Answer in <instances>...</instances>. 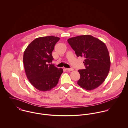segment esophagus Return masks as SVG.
Masks as SVG:
<instances>
[{
    "mask_svg": "<svg viewBox=\"0 0 128 128\" xmlns=\"http://www.w3.org/2000/svg\"><path fill=\"white\" fill-rule=\"evenodd\" d=\"M66 70L67 71H69V72H72V71H73V69L71 68H66Z\"/></svg>",
    "mask_w": 128,
    "mask_h": 128,
    "instance_id": "34e87169",
    "label": "esophagus"
}]
</instances>
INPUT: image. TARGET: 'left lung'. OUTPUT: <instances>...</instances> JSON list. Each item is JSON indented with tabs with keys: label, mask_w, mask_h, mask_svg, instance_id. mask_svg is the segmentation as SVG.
Instances as JSON below:
<instances>
[{
	"label": "left lung",
	"mask_w": 128,
	"mask_h": 128,
	"mask_svg": "<svg viewBox=\"0 0 128 128\" xmlns=\"http://www.w3.org/2000/svg\"><path fill=\"white\" fill-rule=\"evenodd\" d=\"M68 42L76 56L84 58L86 69L79 70L80 78L77 84L87 90L100 86L105 80L110 67V54L106 44L90 35L69 38Z\"/></svg>",
	"instance_id": "8db88e82"
}]
</instances>
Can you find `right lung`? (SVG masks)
I'll return each mask as SVG.
<instances>
[{"mask_svg":"<svg viewBox=\"0 0 128 128\" xmlns=\"http://www.w3.org/2000/svg\"><path fill=\"white\" fill-rule=\"evenodd\" d=\"M60 39L53 36L37 38L24 51L23 62L26 77L39 91H50L55 87L63 72L62 68L50 64L54 59L52 52Z\"/></svg>","mask_w":128,"mask_h":128,"instance_id":"1","label":"right lung"}]
</instances>
